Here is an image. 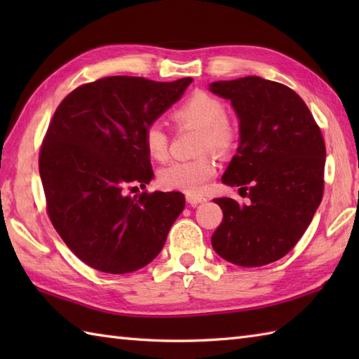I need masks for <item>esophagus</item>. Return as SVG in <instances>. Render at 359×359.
<instances>
[{
    "label": "esophagus",
    "mask_w": 359,
    "mask_h": 359,
    "mask_svg": "<svg viewBox=\"0 0 359 359\" xmlns=\"http://www.w3.org/2000/svg\"><path fill=\"white\" fill-rule=\"evenodd\" d=\"M187 202L189 205H193V207H196V205L207 202V199H205L203 196H199V194H187Z\"/></svg>",
    "instance_id": "34e87169"
}]
</instances>
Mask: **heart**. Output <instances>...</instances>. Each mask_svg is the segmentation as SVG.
Instances as JSON below:
<instances>
[{
	"label": "heart",
	"instance_id": "1",
	"mask_svg": "<svg viewBox=\"0 0 359 359\" xmlns=\"http://www.w3.org/2000/svg\"><path fill=\"white\" fill-rule=\"evenodd\" d=\"M172 121L177 126L199 128L197 152L203 154L188 160H177L158 171V185L168 191L199 194L217 172L216 157L211 152L226 154L236 140L238 131L226 117V106L217 97L196 90L172 111ZM143 144L148 156L165 162L170 156V137L160 123H151L143 131Z\"/></svg>",
	"mask_w": 359,
	"mask_h": 359
}]
</instances>
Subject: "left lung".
<instances>
[{
  "instance_id": "8db88e82",
  "label": "left lung",
  "mask_w": 359,
  "mask_h": 359,
  "mask_svg": "<svg viewBox=\"0 0 359 359\" xmlns=\"http://www.w3.org/2000/svg\"><path fill=\"white\" fill-rule=\"evenodd\" d=\"M239 117L241 143L222 182L250 202L215 199L224 219L211 245L225 261L262 266L284 257L306 233L324 194L325 143L293 89L261 77L210 85Z\"/></svg>"
}]
</instances>
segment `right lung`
<instances>
[{
	"mask_svg": "<svg viewBox=\"0 0 359 359\" xmlns=\"http://www.w3.org/2000/svg\"><path fill=\"white\" fill-rule=\"evenodd\" d=\"M191 81L104 77L74 89L53 114L38 158L46 210L60 238L93 269L131 273L163 248L184 194L126 193L154 175L144 128Z\"/></svg>",
	"mask_w": 359,
	"mask_h": 359,
	"instance_id": "1",
	"label": "right lung"
}]
</instances>
